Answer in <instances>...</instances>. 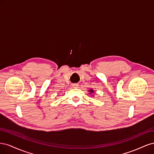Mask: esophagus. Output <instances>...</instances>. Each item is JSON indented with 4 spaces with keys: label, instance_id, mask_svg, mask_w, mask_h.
I'll list each match as a JSON object with an SVG mask.
<instances>
[{
    "label": "esophagus",
    "instance_id": "1",
    "mask_svg": "<svg viewBox=\"0 0 154 154\" xmlns=\"http://www.w3.org/2000/svg\"><path fill=\"white\" fill-rule=\"evenodd\" d=\"M72 86L73 88H77L78 87V84H77V83H73Z\"/></svg>",
    "mask_w": 154,
    "mask_h": 154
}]
</instances>
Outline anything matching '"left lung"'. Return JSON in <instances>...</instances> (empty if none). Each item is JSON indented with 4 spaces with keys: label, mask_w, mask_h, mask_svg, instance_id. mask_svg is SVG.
Segmentation results:
<instances>
[{
    "label": "left lung",
    "mask_w": 154,
    "mask_h": 154,
    "mask_svg": "<svg viewBox=\"0 0 154 154\" xmlns=\"http://www.w3.org/2000/svg\"><path fill=\"white\" fill-rule=\"evenodd\" d=\"M89 91L91 92V93H92V92H93V90H92V89H91Z\"/></svg>",
    "instance_id": "left-lung-1"
}]
</instances>
